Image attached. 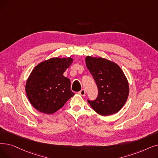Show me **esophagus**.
<instances>
[{"label": "esophagus", "mask_w": 158, "mask_h": 158, "mask_svg": "<svg viewBox=\"0 0 158 158\" xmlns=\"http://www.w3.org/2000/svg\"><path fill=\"white\" fill-rule=\"evenodd\" d=\"M78 94H79L80 95H81V96H84V95H85V94H86L85 90V89H82V90H81L80 92H78Z\"/></svg>", "instance_id": "1"}]
</instances>
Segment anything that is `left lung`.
I'll return each mask as SVG.
<instances>
[{
  "label": "left lung",
  "mask_w": 158,
  "mask_h": 158,
  "mask_svg": "<svg viewBox=\"0 0 158 158\" xmlns=\"http://www.w3.org/2000/svg\"><path fill=\"white\" fill-rule=\"evenodd\" d=\"M86 67L97 84L98 96L88 103L102 116L119 112L129 94L128 81L121 68L113 61L102 57L86 56Z\"/></svg>",
  "instance_id": "left-lung-1"
}]
</instances>
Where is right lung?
Returning a JSON list of instances; mask_svg holds the SVG:
<instances>
[{
	"instance_id": "1",
	"label": "right lung",
	"mask_w": 158,
	"mask_h": 158,
	"mask_svg": "<svg viewBox=\"0 0 158 158\" xmlns=\"http://www.w3.org/2000/svg\"><path fill=\"white\" fill-rule=\"evenodd\" d=\"M73 58L53 57L38 64L26 81V93L31 105L41 113L52 114L74 95L64 72Z\"/></svg>"
}]
</instances>
